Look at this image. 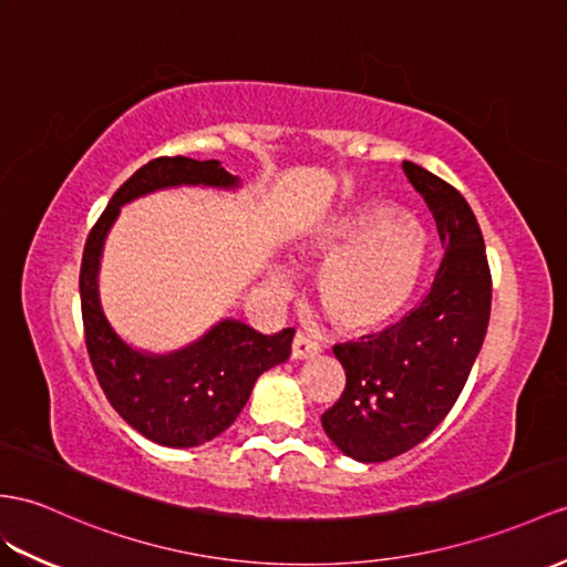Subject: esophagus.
Instances as JSON below:
<instances>
[{"label": "esophagus", "mask_w": 567, "mask_h": 567, "mask_svg": "<svg viewBox=\"0 0 567 567\" xmlns=\"http://www.w3.org/2000/svg\"><path fill=\"white\" fill-rule=\"evenodd\" d=\"M320 353V347L315 341H310L308 337L296 334L291 341V358L293 361H308V358H315Z\"/></svg>", "instance_id": "34e87169"}]
</instances>
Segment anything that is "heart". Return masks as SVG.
Segmentation results:
<instances>
[{
  "label": "heart",
  "mask_w": 567,
  "mask_h": 567,
  "mask_svg": "<svg viewBox=\"0 0 567 567\" xmlns=\"http://www.w3.org/2000/svg\"><path fill=\"white\" fill-rule=\"evenodd\" d=\"M300 250L315 259L327 257L315 276V296L329 320L363 334L406 310L423 281L431 240L396 206L365 202L312 226ZM291 284L286 267L267 269L269 291L288 293Z\"/></svg>",
  "instance_id": "b5f03b06"
}]
</instances>
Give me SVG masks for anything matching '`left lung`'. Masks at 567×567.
<instances>
[{
	"label": "left lung",
	"instance_id": "obj_1",
	"mask_svg": "<svg viewBox=\"0 0 567 567\" xmlns=\"http://www.w3.org/2000/svg\"><path fill=\"white\" fill-rule=\"evenodd\" d=\"M431 209L445 257L431 293L402 322L334 347L347 390L322 413V427L347 457L388 462L443 423L462 394L491 317L486 245L472 206L445 179L404 161Z\"/></svg>",
	"mask_w": 567,
	"mask_h": 567
}]
</instances>
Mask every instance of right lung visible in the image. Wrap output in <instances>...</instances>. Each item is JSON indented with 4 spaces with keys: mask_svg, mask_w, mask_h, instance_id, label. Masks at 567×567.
I'll return each mask as SVG.
<instances>
[{
    "mask_svg": "<svg viewBox=\"0 0 567 567\" xmlns=\"http://www.w3.org/2000/svg\"><path fill=\"white\" fill-rule=\"evenodd\" d=\"M171 187L238 189L240 177L218 161L163 156L142 165L105 206L81 259L79 291L86 349L107 402L136 433L163 447L209 443L238 419L261 372L291 355L293 329L267 337L240 320L216 322L204 337L171 353L130 347L107 322L99 271L103 245L124 204Z\"/></svg>",
    "mask_w": 567,
    "mask_h": 567,
    "instance_id": "right-lung-1",
    "label": "right lung"
}]
</instances>
